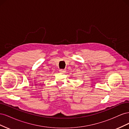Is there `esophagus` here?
<instances>
[{"label":"esophagus","instance_id":"1","mask_svg":"<svg viewBox=\"0 0 129 129\" xmlns=\"http://www.w3.org/2000/svg\"><path fill=\"white\" fill-rule=\"evenodd\" d=\"M60 72L61 73H64L66 72V70L65 69H60Z\"/></svg>","mask_w":129,"mask_h":129}]
</instances>
